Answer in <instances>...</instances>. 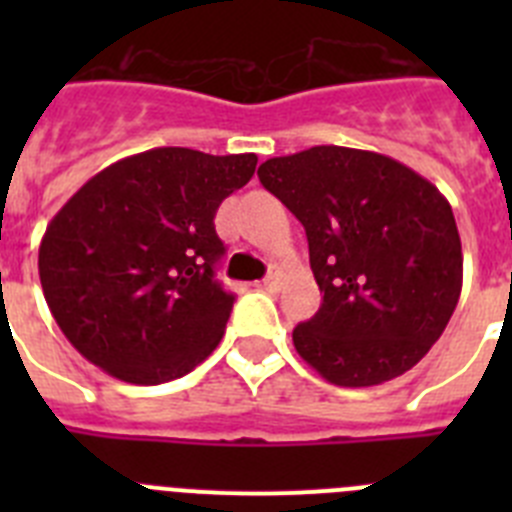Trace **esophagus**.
Here are the masks:
<instances>
[{
	"mask_svg": "<svg viewBox=\"0 0 512 512\" xmlns=\"http://www.w3.org/2000/svg\"><path fill=\"white\" fill-rule=\"evenodd\" d=\"M279 284H282V279H279V274H269V277H266L264 282H261V287L269 289V292H277Z\"/></svg>",
	"mask_w": 512,
	"mask_h": 512,
	"instance_id": "1",
	"label": "esophagus"
}]
</instances>
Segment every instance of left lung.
Returning a JSON list of instances; mask_svg holds the SVG:
<instances>
[{
    "label": "left lung",
    "instance_id": "1",
    "mask_svg": "<svg viewBox=\"0 0 512 512\" xmlns=\"http://www.w3.org/2000/svg\"><path fill=\"white\" fill-rule=\"evenodd\" d=\"M259 179L305 228L323 292L320 310L292 330L297 354L338 387L413 369L461 295L449 200L395 158L343 146L269 158Z\"/></svg>",
    "mask_w": 512,
    "mask_h": 512
}]
</instances>
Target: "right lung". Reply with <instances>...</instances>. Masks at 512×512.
Here are the masks:
<instances>
[{
	"mask_svg": "<svg viewBox=\"0 0 512 512\" xmlns=\"http://www.w3.org/2000/svg\"><path fill=\"white\" fill-rule=\"evenodd\" d=\"M256 153L153 148L92 176L56 212L38 253L63 336L102 372L161 384L202 364L235 297L215 279V212L256 171Z\"/></svg>",
	"mask_w": 512,
	"mask_h": 512,
	"instance_id": "add662e5",
	"label": "right lung"
}]
</instances>
